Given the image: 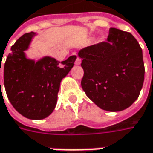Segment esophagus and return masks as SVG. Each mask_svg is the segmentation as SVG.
<instances>
[{
  "instance_id": "obj_1",
  "label": "esophagus",
  "mask_w": 153,
  "mask_h": 153,
  "mask_svg": "<svg viewBox=\"0 0 153 153\" xmlns=\"http://www.w3.org/2000/svg\"><path fill=\"white\" fill-rule=\"evenodd\" d=\"M80 63H81V59H80V58L77 57L76 60H75V64H76V65H80Z\"/></svg>"
}]
</instances>
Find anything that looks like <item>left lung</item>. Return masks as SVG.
Listing matches in <instances>:
<instances>
[{
    "label": "left lung",
    "instance_id": "left-lung-1",
    "mask_svg": "<svg viewBox=\"0 0 153 153\" xmlns=\"http://www.w3.org/2000/svg\"><path fill=\"white\" fill-rule=\"evenodd\" d=\"M81 87L102 109L121 111L137 99L145 79L143 52L130 33L109 29L106 41L82 49Z\"/></svg>",
    "mask_w": 153,
    "mask_h": 153
}]
</instances>
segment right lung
I'll use <instances>...</instances> for the list:
<instances>
[{"instance_id":"1","label":"right lung","mask_w":153,"mask_h":153,"mask_svg":"<svg viewBox=\"0 0 153 153\" xmlns=\"http://www.w3.org/2000/svg\"><path fill=\"white\" fill-rule=\"evenodd\" d=\"M34 36V32L26 33L12 45L4 64V86L17 112L29 119L40 120L55 108L60 82L74 66L76 56L61 62L50 57L37 62L28 59L24 51Z\"/></svg>"}]
</instances>
